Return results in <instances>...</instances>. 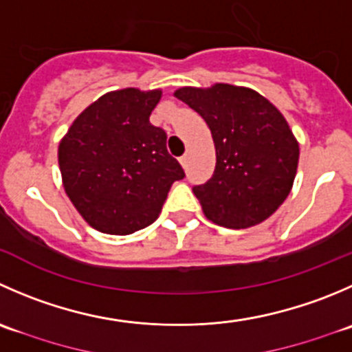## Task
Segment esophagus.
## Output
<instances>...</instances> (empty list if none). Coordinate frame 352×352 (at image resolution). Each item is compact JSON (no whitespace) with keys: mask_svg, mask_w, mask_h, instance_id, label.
Segmentation results:
<instances>
[{"mask_svg":"<svg viewBox=\"0 0 352 352\" xmlns=\"http://www.w3.org/2000/svg\"><path fill=\"white\" fill-rule=\"evenodd\" d=\"M179 162H180V165L184 166V168H187V163H189V156H187V155L180 156V160H179Z\"/></svg>","mask_w":352,"mask_h":352,"instance_id":"34e87169","label":"esophagus"}]
</instances>
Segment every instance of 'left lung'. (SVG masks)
<instances>
[{
	"label": "left lung",
	"instance_id": "8db88e82",
	"mask_svg": "<svg viewBox=\"0 0 352 352\" xmlns=\"http://www.w3.org/2000/svg\"><path fill=\"white\" fill-rule=\"evenodd\" d=\"M175 98L204 118L214 142L213 175L192 187L208 220L248 228L272 217L291 192L299 162L284 115L256 91L230 84L180 87Z\"/></svg>",
	"mask_w": 352,
	"mask_h": 352
}]
</instances>
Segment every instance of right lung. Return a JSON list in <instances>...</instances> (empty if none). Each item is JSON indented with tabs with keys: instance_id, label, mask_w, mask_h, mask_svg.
I'll return each instance as SVG.
<instances>
[{
	"instance_id": "obj_1",
	"label": "right lung",
	"mask_w": 352,
	"mask_h": 352,
	"mask_svg": "<svg viewBox=\"0 0 352 352\" xmlns=\"http://www.w3.org/2000/svg\"><path fill=\"white\" fill-rule=\"evenodd\" d=\"M162 91H113L85 108L58 148L67 196L103 234L127 235L158 218L175 180L186 177L149 122Z\"/></svg>"
}]
</instances>
